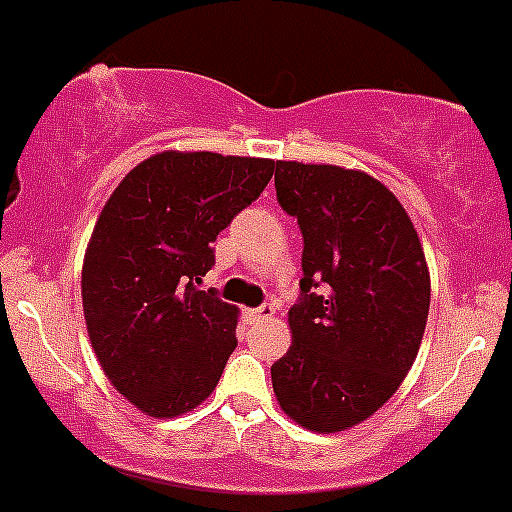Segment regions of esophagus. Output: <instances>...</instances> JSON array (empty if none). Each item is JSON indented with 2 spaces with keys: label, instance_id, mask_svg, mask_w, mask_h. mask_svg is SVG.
<instances>
[{
  "label": "esophagus",
  "instance_id": "1",
  "mask_svg": "<svg viewBox=\"0 0 512 512\" xmlns=\"http://www.w3.org/2000/svg\"><path fill=\"white\" fill-rule=\"evenodd\" d=\"M276 309L271 307V304H261V307L256 309H248V317H251L253 322H264V320H271L274 317Z\"/></svg>",
  "mask_w": 512,
  "mask_h": 512
}]
</instances>
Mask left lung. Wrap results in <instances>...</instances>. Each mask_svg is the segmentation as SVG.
I'll return each mask as SVG.
<instances>
[{"instance_id": "left-lung-1", "label": "left lung", "mask_w": 512, "mask_h": 512, "mask_svg": "<svg viewBox=\"0 0 512 512\" xmlns=\"http://www.w3.org/2000/svg\"><path fill=\"white\" fill-rule=\"evenodd\" d=\"M274 187L302 231L304 276L271 383L289 419L335 434L370 419L414 365L429 266L409 213L368 172L279 159Z\"/></svg>"}]
</instances>
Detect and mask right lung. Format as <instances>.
Wrapping results in <instances>:
<instances>
[{
    "instance_id": "obj_1",
    "label": "right lung",
    "mask_w": 512,
    "mask_h": 512,
    "mask_svg": "<svg viewBox=\"0 0 512 512\" xmlns=\"http://www.w3.org/2000/svg\"><path fill=\"white\" fill-rule=\"evenodd\" d=\"M271 175L274 159L167 149L103 205L83 259V314L103 373L142 414H187L218 386L238 309L192 281L213 269L218 233Z\"/></svg>"
}]
</instances>
